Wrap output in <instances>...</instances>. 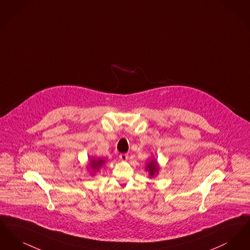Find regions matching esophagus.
<instances>
[{
  "label": "esophagus",
  "instance_id": "obj_1",
  "mask_svg": "<svg viewBox=\"0 0 250 250\" xmlns=\"http://www.w3.org/2000/svg\"><path fill=\"white\" fill-rule=\"evenodd\" d=\"M120 159L123 161H126L128 159V155L127 154H120Z\"/></svg>",
  "mask_w": 250,
  "mask_h": 250
}]
</instances>
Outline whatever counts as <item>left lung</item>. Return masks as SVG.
<instances>
[{
	"instance_id": "1",
	"label": "left lung",
	"mask_w": 250,
	"mask_h": 250,
	"mask_svg": "<svg viewBox=\"0 0 250 250\" xmlns=\"http://www.w3.org/2000/svg\"><path fill=\"white\" fill-rule=\"evenodd\" d=\"M158 169H159V167H158V164H157V162L155 159H151L147 162L146 170L149 171V175L151 177L155 176V174L158 172Z\"/></svg>"
}]
</instances>
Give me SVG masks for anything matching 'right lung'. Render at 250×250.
<instances>
[{
    "label": "right lung",
    "mask_w": 250,
    "mask_h": 250,
    "mask_svg": "<svg viewBox=\"0 0 250 250\" xmlns=\"http://www.w3.org/2000/svg\"><path fill=\"white\" fill-rule=\"evenodd\" d=\"M103 164H105V159L92 158L91 162H90V167L95 172V171H97L101 167L103 166Z\"/></svg>",
    "instance_id": "right-lung-1"
}]
</instances>
